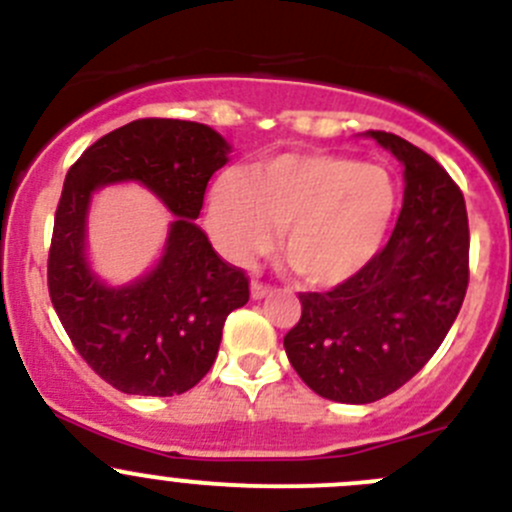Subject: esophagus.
<instances>
[{
	"mask_svg": "<svg viewBox=\"0 0 512 512\" xmlns=\"http://www.w3.org/2000/svg\"><path fill=\"white\" fill-rule=\"evenodd\" d=\"M250 292H252V299H262V297H267V294L272 292V287L270 285H265V282H252L250 285Z\"/></svg>",
	"mask_w": 512,
	"mask_h": 512,
	"instance_id": "esophagus-1",
	"label": "esophagus"
}]
</instances>
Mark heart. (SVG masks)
Returning <instances> with one entry per match:
<instances>
[{"instance_id":"b5f03b06","label":"heart","mask_w":512,"mask_h":512,"mask_svg":"<svg viewBox=\"0 0 512 512\" xmlns=\"http://www.w3.org/2000/svg\"><path fill=\"white\" fill-rule=\"evenodd\" d=\"M399 208V185L381 165L285 153L225 170L208 200V227L230 260L265 252L280 230L282 252L304 282L334 287L359 275L384 245Z\"/></svg>"}]
</instances>
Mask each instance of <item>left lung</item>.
Wrapping results in <instances>:
<instances>
[{
    "label": "left lung",
    "instance_id": "1",
    "mask_svg": "<svg viewBox=\"0 0 512 512\" xmlns=\"http://www.w3.org/2000/svg\"><path fill=\"white\" fill-rule=\"evenodd\" d=\"M404 163V205L384 250L329 292H299L285 352L299 379L339 404L394 394L436 354L468 289L461 188L414 143L366 131Z\"/></svg>",
    "mask_w": 512,
    "mask_h": 512
}]
</instances>
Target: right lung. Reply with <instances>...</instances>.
<instances>
[{"label": "right lung", "instance_id": "obj_1", "mask_svg": "<svg viewBox=\"0 0 512 512\" xmlns=\"http://www.w3.org/2000/svg\"><path fill=\"white\" fill-rule=\"evenodd\" d=\"M230 146L213 128L138 118L98 138L66 173L49 247V297L76 352L123 394L175 396L210 371L225 319L250 299V280L195 225L205 188ZM138 179L176 215L159 265L108 288L85 260V215L96 187Z\"/></svg>", "mask_w": 512, "mask_h": 512}]
</instances>
